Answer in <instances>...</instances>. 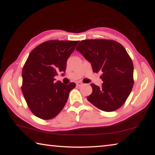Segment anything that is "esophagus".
Wrapping results in <instances>:
<instances>
[{
    "label": "esophagus",
    "mask_w": 155,
    "mask_h": 155,
    "mask_svg": "<svg viewBox=\"0 0 155 155\" xmlns=\"http://www.w3.org/2000/svg\"><path fill=\"white\" fill-rule=\"evenodd\" d=\"M77 85L78 86H81V85H83V83L81 82V81H78V82H77Z\"/></svg>",
    "instance_id": "1"
}]
</instances>
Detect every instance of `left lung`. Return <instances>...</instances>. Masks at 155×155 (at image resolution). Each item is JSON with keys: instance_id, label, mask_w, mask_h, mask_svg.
<instances>
[{"instance_id": "8db88e82", "label": "left lung", "mask_w": 155, "mask_h": 155, "mask_svg": "<svg viewBox=\"0 0 155 155\" xmlns=\"http://www.w3.org/2000/svg\"><path fill=\"white\" fill-rule=\"evenodd\" d=\"M76 50L91 63L94 72H103L102 87L91 83L88 101L107 112L121 107L134 84L133 64L124 46L114 40L95 39L82 40Z\"/></svg>"}]
</instances>
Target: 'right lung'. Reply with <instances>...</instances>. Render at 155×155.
Returning <instances> with one entry per match:
<instances>
[{
  "mask_svg": "<svg viewBox=\"0 0 155 155\" xmlns=\"http://www.w3.org/2000/svg\"><path fill=\"white\" fill-rule=\"evenodd\" d=\"M79 41L49 40L30 52L22 68L24 98L31 112L39 118L51 120L58 115L68 101L74 83L54 82L59 72H65L66 62Z\"/></svg>",
  "mask_w": 155,
  "mask_h": 155,
  "instance_id": "obj_1",
  "label": "right lung"
}]
</instances>
